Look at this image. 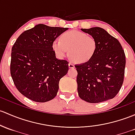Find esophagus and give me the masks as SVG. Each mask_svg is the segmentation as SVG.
Listing matches in <instances>:
<instances>
[{
  "label": "esophagus",
  "instance_id": "esophagus-1",
  "mask_svg": "<svg viewBox=\"0 0 135 135\" xmlns=\"http://www.w3.org/2000/svg\"><path fill=\"white\" fill-rule=\"evenodd\" d=\"M69 68H70V69H72V68L74 67V65L72 63H69Z\"/></svg>",
  "mask_w": 135,
  "mask_h": 135
}]
</instances>
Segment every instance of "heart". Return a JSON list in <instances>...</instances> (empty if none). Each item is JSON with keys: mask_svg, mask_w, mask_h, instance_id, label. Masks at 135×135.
Masks as SVG:
<instances>
[{"mask_svg": "<svg viewBox=\"0 0 135 135\" xmlns=\"http://www.w3.org/2000/svg\"><path fill=\"white\" fill-rule=\"evenodd\" d=\"M52 46L59 58L66 57L69 51V56L74 61L83 63L90 60L94 55L97 41L92 35L72 30L62 34L61 40H55Z\"/></svg>", "mask_w": 135, "mask_h": 135, "instance_id": "b5f03b06", "label": "heart"}]
</instances>
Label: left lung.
Returning a JSON list of instances; mask_svg holds the SVG:
<instances>
[{
  "instance_id": "1",
  "label": "left lung",
  "mask_w": 135,
  "mask_h": 135,
  "mask_svg": "<svg viewBox=\"0 0 135 135\" xmlns=\"http://www.w3.org/2000/svg\"><path fill=\"white\" fill-rule=\"evenodd\" d=\"M81 30L96 39L97 48L90 60L75 65L79 98L92 103L113 98L124 82L126 55L122 46L100 27Z\"/></svg>"
}]
</instances>
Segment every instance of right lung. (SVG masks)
Masks as SVG:
<instances>
[{"mask_svg":"<svg viewBox=\"0 0 135 135\" xmlns=\"http://www.w3.org/2000/svg\"><path fill=\"white\" fill-rule=\"evenodd\" d=\"M68 28L39 24L19 35L12 49L10 73L18 90L36 102L54 98L69 62L57 59L53 42Z\"/></svg>","mask_w":135,"mask_h":135,"instance_id":"1","label":"right lung"}]
</instances>
